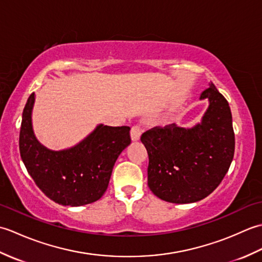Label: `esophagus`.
Segmentation results:
<instances>
[{"mask_svg":"<svg viewBox=\"0 0 262 262\" xmlns=\"http://www.w3.org/2000/svg\"><path fill=\"white\" fill-rule=\"evenodd\" d=\"M141 135H142V129H141L140 127H138V126L132 127V129H130V138H132L133 142L140 141Z\"/></svg>","mask_w":262,"mask_h":262,"instance_id":"esophagus-1","label":"esophagus"}]
</instances>
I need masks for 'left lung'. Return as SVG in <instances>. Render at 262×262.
Returning a JSON list of instances; mask_svg holds the SVG:
<instances>
[{
  "label": "left lung",
  "instance_id": "obj_1",
  "mask_svg": "<svg viewBox=\"0 0 262 262\" xmlns=\"http://www.w3.org/2000/svg\"><path fill=\"white\" fill-rule=\"evenodd\" d=\"M200 99L208 100L202 120L191 127H155L141 141L148 154L151 191L173 204H191L213 192L234 157V132L229 102L213 83Z\"/></svg>",
  "mask_w": 262,
  "mask_h": 262
}]
</instances>
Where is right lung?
Listing matches in <instances>:
<instances>
[{
	"label": "right lung",
	"mask_w": 262,
	"mask_h": 262,
	"mask_svg": "<svg viewBox=\"0 0 262 262\" xmlns=\"http://www.w3.org/2000/svg\"><path fill=\"white\" fill-rule=\"evenodd\" d=\"M36 94L22 113L19 147L28 173L48 198L63 206L97 202L109 185L114 165L130 144L128 126L99 124L74 146L54 151L38 141L32 127Z\"/></svg>",
	"instance_id": "right-lung-1"
}]
</instances>
